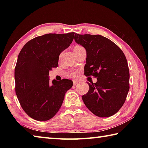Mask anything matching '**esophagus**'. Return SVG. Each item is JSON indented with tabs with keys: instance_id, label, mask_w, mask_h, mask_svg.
Returning <instances> with one entry per match:
<instances>
[{
	"instance_id": "esophagus-1",
	"label": "esophagus",
	"mask_w": 148,
	"mask_h": 148,
	"mask_svg": "<svg viewBox=\"0 0 148 148\" xmlns=\"http://www.w3.org/2000/svg\"><path fill=\"white\" fill-rule=\"evenodd\" d=\"M78 83H79V81H76V80L73 81V84H74V85H76V84H77Z\"/></svg>"
}]
</instances>
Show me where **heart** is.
I'll list each match as a JSON object with an SVG mask.
<instances>
[{"label": "heart", "mask_w": 148, "mask_h": 148, "mask_svg": "<svg viewBox=\"0 0 148 148\" xmlns=\"http://www.w3.org/2000/svg\"><path fill=\"white\" fill-rule=\"evenodd\" d=\"M79 47H81V46H76L74 47V48H79ZM71 76H74V77H76V76H77L78 75H79V72H77V71H76V72H71Z\"/></svg>", "instance_id": "heart-1"}]
</instances>
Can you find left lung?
Listing matches in <instances>:
<instances>
[{"mask_svg": "<svg viewBox=\"0 0 148 148\" xmlns=\"http://www.w3.org/2000/svg\"><path fill=\"white\" fill-rule=\"evenodd\" d=\"M74 39L86 51L84 74L97 77L82 97L86 108L99 117H109L123 105L129 90L127 58L115 43L100 35L76 34Z\"/></svg>", "mask_w": 148, "mask_h": 148, "instance_id": "8db88e82", "label": "left lung"}]
</instances>
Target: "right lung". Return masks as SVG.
<instances>
[{
    "mask_svg": "<svg viewBox=\"0 0 148 148\" xmlns=\"http://www.w3.org/2000/svg\"><path fill=\"white\" fill-rule=\"evenodd\" d=\"M74 34H48L35 37L19 53L14 69L15 92L22 109L34 119L52 118L73 85L67 79L50 82L49 72L58 67L59 55L71 45Z\"/></svg>",
    "mask_w": 148,
    "mask_h": 148,
    "instance_id": "1",
    "label": "right lung"
}]
</instances>
